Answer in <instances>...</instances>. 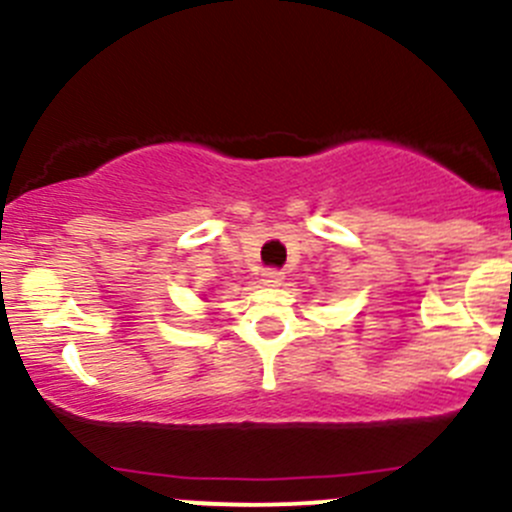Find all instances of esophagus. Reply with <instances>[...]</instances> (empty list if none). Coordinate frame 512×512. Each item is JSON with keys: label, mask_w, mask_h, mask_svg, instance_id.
<instances>
[{"label": "esophagus", "mask_w": 512, "mask_h": 512, "mask_svg": "<svg viewBox=\"0 0 512 512\" xmlns=\"http://www.w3.org/2000/svg\"><path fill=\"white\" fill-rule=\"evenodd\" d=\"M282 280H285V272L277 270V267H267V270L262 272V282H265L267 287L282 285Z\"/></svg>", "instance_id": "obj_1"}]
</instances>
